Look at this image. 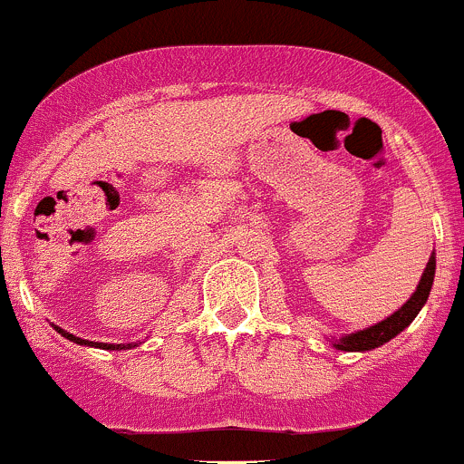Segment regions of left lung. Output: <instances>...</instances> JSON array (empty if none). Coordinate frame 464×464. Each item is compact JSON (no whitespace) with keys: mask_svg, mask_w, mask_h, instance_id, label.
<instances>
[{"mask_svg":"<svg viewBox=\"0 0 464 464\" xmlns=\"http://www.w3.org/2000/svg\"><path fill=\"white\" fill-rule=\"evenodd\" d=\"M433 273H436V256L431 253L427 262V269L422 273L420 285H418L416 294L407 300V304H402L393 315H389L387 320L378 322L375 326H369V329L358 331V334L344 335L335 347L340 351H369L380 347V344L389 343L392 338H396L402 329H407L411 324L413 318L418 315V311L422 309V304L427 302L429 291H431L433 285Z\"/></svg>","mask_w":464,"mask_h":464,"instance_id":"1","label":"left lung"}]
</instances>
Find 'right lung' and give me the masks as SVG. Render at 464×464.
Segmentation results:
<instances>
[{"instance_id":"obj_1","label":"right lung","mask_w":464,"mask_h":464,"mask_svg":"<svg viewBox=\"0 0 464 464\" xmlns=\"http://www.w3.org/2000/svg\"><path fill=\"white\" fill-rule=\"evenodd\" d=\"M57 331H60L62 335H64V338H68V340H72V343H77V344H89V347H100V349H126L124 344H106V343H89V340H82V338H77V335H72V334H66L64 329H60V326H55ZM130 347V344H129Z\"/></svg>"}]
</instances>
